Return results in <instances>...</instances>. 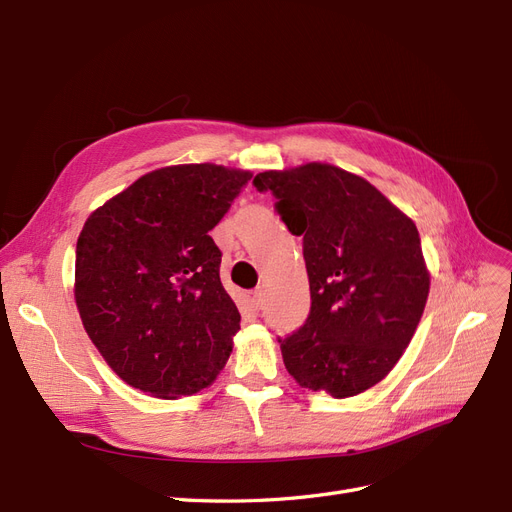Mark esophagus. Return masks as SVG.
Segmentation results:
<instances>
[{"instance_id": "esophagus-1", "label": "esophagus", "mask_w": 512, "mask_h": 512, "mask_svg": "<svg viewBox=\"0 0 512 512\" xmlns=\"http://www.w3.org/2000/svg\"><path fill=\"white\" fill-rule=\"evenodd\" d=\"M250 301H252V305H254L256 309L262 305V288H254V290L250 292Z\"/></svg>"}]
</instances>
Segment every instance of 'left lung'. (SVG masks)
Returning <instances> with one entry per match:
<instances>
[{
  "mask_svg": "<svg viewBox=\"0 0 512 512\" xmlns=\"http://www.w3.org/2000/svg\"><path fill=\"white\" fill-rule=\"evenodd\" d=\"M258 192L303 237L312 307L282 346L301 386L335 399L378 384L399 361L423 316L429 273L421 237L369 181L331 164L267 170Z\"/></svg>",
  "mask_w": 512,
  "mask_h": 512,
  "instance_id": "1",
  "label": "left lung"
}]
</instances>
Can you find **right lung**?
<instances>
[{
    "label": "right lung",
    "mask_w": 512,
    "mask_h": 512,
    "mask_svg": "<svg viewBox=\"0 0 512 512\" xmlns=\"http://www.w3.org/2000/svg\"><path fill=\"white\" fill-rule=\"evenodd\" d=\"M252 175L215 164L166 166L89 215L76 241L83 327L134 389L175 399L226 365L241 314L220 282L209 230Z\"/></svg>",
    "instance_id": "obj_1"
}]
</instances>
